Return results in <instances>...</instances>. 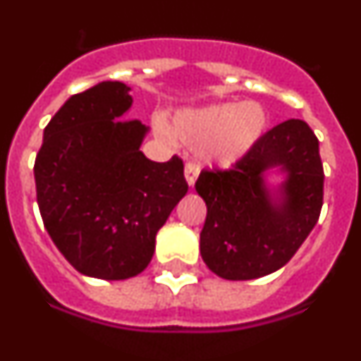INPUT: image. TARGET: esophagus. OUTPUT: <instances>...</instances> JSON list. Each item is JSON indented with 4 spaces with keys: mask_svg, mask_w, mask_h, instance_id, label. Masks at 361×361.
<instances>
[{
    "mask_svg": "<svg viewBox=\"0 0 361 361\" xmlns=\"http://www.w3.org/2000/svg\"><path fill=\"white\" fill-rule=\"evenodd\" d=\"M198 174H200L198 166H196L195 163H187V165H185V181H187V185H189V187L195 185Z\"/></svg>",
    "mask_w": 361,
    "mask_h": 361,
    "instance_id": "34e87169",
    "label": "esophagus"
}]
</instances>
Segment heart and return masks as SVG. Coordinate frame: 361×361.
<instances>
[{
	"label": "heart",
	"instance_id": "obj_1",
	"mask_svg": "<svg viewBox=\"0 0 361 361\" xmlns=\"http://www.w3.org/2000/svg\"><path fill=\"white\" fill-rule=\"evenodd\" d=\"M157 132L169 141H180L200 150L211 165H237L250 156L268 130V111L255 101L214 102L200 108H181L171 124L163 117L154 121Z\"/></svg>",
	"mask_w": 361,
	"mask_h": 361
}]
</instances>
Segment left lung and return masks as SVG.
<instances>
[{
  "mask_svg": "<svg viewBox=\"0 0 361 361\" xmlns=\"http://www.w3.org/2000/svg\"><path fill=\"white\" fill-rule=\"evenodd\" d=\"M323 178L319 141L301 119L266 132L231 171L202 172L195 187L207 205L200 253L209 269L250 281L283 268L317 224Z\"/></svg>",
  "mask_w": 361,
  "mask_h": 361,
  "instance_id": "obj_1",
  "label": "left lung"
}]
</instances>
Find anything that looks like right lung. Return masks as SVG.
I'll return each mask as SVG.
<instances>
[{"instance_id":"obj_1","label":"right lung","mask_w":361,"mask_h":361,"mask_svg":"<svg viewBox=\"0 0 361 361\" xmlns=\"http://www.w3.org/2000/svg\"><path fill=\"white\" fill-rule=\"evenodd\" d=\"M132 87L106 80L69 97L44 130L35 161L44 226L69 264L123 281L152 260L156 235L187 195L183 163L150 161L148 128L124 121Z\"/></svg>"}]
</instances>
